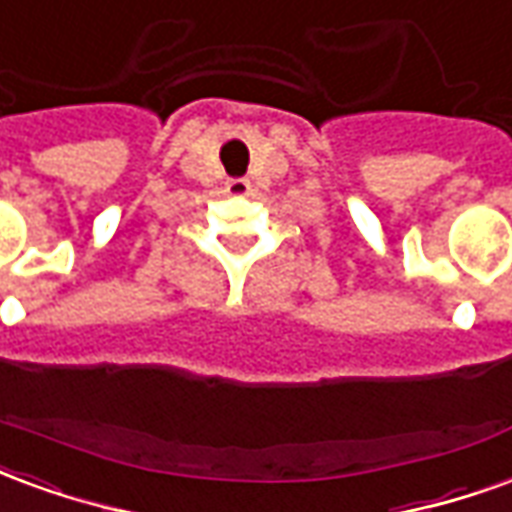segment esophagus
Returning <instances> with one entry per match:
<instances>
[{
	"mask_svg": "<svg viewBox=\"0 0 512 512\" xmlns=\"http://www.w3.org/2000/svg\"><path fill=\"white\" fill-rule=\"evenodd\" d=\"M252 191V183L246 178H230L227 180V194H235V197H244Z\"/></svg>",
	"mask_w": 512,
	"mask_h": 512,
	"instance_id": "34e87169",
	"label": "esophagus"
}]
</instances>
